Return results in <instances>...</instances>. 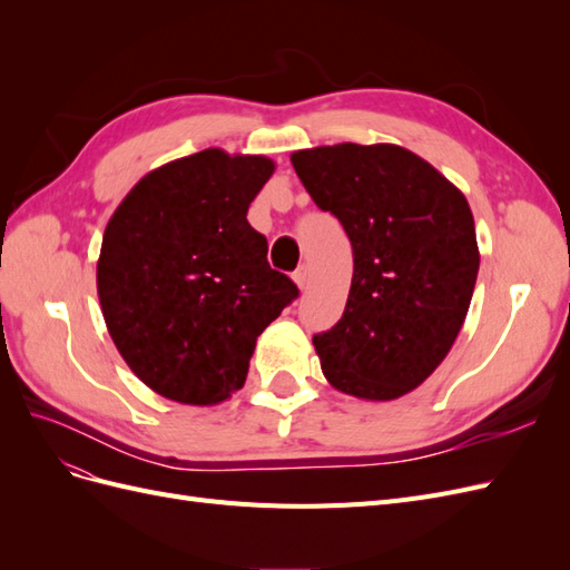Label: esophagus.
Here are the masks:
<instances>
[{
    "mask_svg": "<svg viewBox=\"0 0 570 570\" xmlns=\"http://www.w3.org/2000/svg\"><path fill=\"white\" fill-rule=\"evenodd\" d=\"M292 278H295V283L299 285V289H306V283H308V273H306V266H299L295 273H292Z\"/></svg>",
    "mask_w": 570,
    "mask_h": 570,
    "instance_id": "34e87169",
    "label": "esophagus"
}]
</instances>
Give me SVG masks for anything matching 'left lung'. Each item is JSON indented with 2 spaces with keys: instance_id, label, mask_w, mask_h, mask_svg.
I'll list each match as a JSON object with an SVG mask.
<instances>
[{
  "instance_id": "1",
  "label": "left lung",
  "mask_w": 570,
  "mask_h": 570,
  "mask_svg": "<svg viewBox=\"0 0 570 570\" xmlns=\"http://www.w3.org/2000/svg\"><path fill=\"white\" fill-rule=\"evenodd\" d=\"M292 166L354 254L344 314L314 335L323 375L361 400L416 390L450 354L471 306L480 254L469 202L396 145L302 149Z\"/></svg>"
}]
</instances>
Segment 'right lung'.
Masks as SVG:
<instances>
[{"label":"right lung","mask_w":570,"mask_h":570,"mask_svg":"<svg viewBox=\"0 0 570 570\" xmlns=\"http://www.w3.org/2000/svg\"><path fill=\"white\" fill-rule=\"evenodd\" d=\"M273 168L204 149L147 174L109 220L101 314L130 371L168 400L206 406L243 387L256 337L299 297L247 220Z\"/></svg>","instance_id":"right-lung-1"}]
</instances>
